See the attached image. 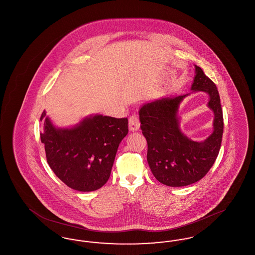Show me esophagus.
Masks as SVG:
<instances>
[{
    "instance_id": "34e87169",
    "label": "esophagus",
    "mask_w": 255,
    "mask_h": 255,
    "mask_svg": "<svg viewBox=\"0 0 255 255\" xmlns=\"http://www.w3.org/2000/svg\"><path fill=\"white\" fill-rule=\"evenodd\" d=\"M139 126H140V122L138 118L135 115L131 116L129 119V130L132 132L137 131L139 129Z\"/></svg>"
}]
</instances>
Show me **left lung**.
Here are the masks:
<instances>
[{
	"label": "left lung",
	"instance_id": "1",
	"mask_svg": "<svg viewBox=\"0 0 255 255\" xmlns=\"http://www.w3.org/2000/svg\"><path fill=\"white\" fill-rule=\"evenodd\" d=\"M192 93L204 92L214 114L213 132L204 141H194L181 130L178 111L184 97H162L144 103L138 111L140 128L148 144L147 161L158 182L173 187L200 181L218 156L224 132L223 111L216 85L195 65Z\"/></svg>",
	"mask_w": 255,
	"mask_h": 255
}]
</instances>
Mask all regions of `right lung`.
I'll use <instances>...</instances> for the list:
<instances>
[{"instance_id": "1", "label": "right lung", "mask_w": 255, "mask_h": 255, "mask_svg": "<svg viewBox=\"0 0 255 255\" xmlns=\"http://www.w3.org/2000/svg\"><path fill=\"white\" fill-rule=\"evenodd\" d=\"M40 133L49 167L77 191L99 189L109 180L118 148L128 133V120L102 115L86 117L69 128H58L46 115Z\"/></svg>"}]
</instances>
